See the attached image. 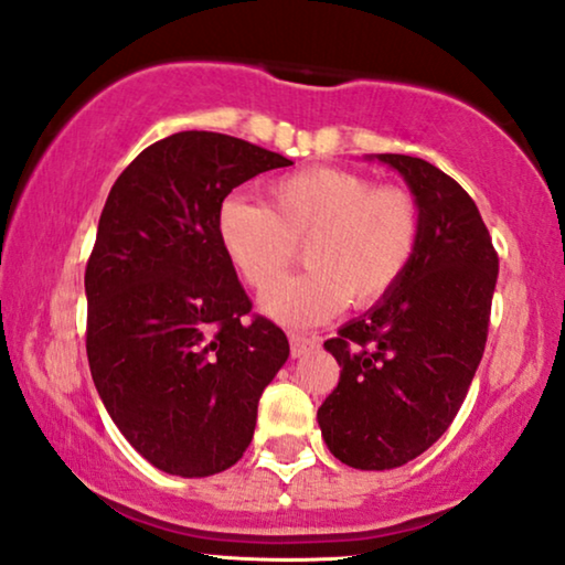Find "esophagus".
Returning <instances> with one entry per match:
<instances>
[{
    "mask_svg": "<svg viewBox=\"0 0 565 565\" xmlns=\"http://www.w3.org/2000/svg\"><path fill=\"white\" fill-rule=\"evenodd\" d=\"M289 343H291V356H305V353H310L315 345L320 343V338L315 333H299V330H291Z\"/></svg>",
    "mask_w": 565,
    "mask_h": 565,
    "instance_id": "esophagus-1",
    "label": "esophagus"
}]
</instances>
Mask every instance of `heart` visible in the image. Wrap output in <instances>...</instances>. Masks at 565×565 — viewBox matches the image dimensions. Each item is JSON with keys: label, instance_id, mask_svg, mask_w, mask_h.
Wrapping results in <instances>:
<instances>
[{"label": "heart", "instance_id": "heart-1", "mask_svg": "<svg viewBox=\"0 0 565 565\" xmlns=\"http://www.w3.org/2000/svg\"><path fill=\"white\" fill-rule=\"evenodd\" d=\"M266 206L222 201L216 239L247 287L268 291L298 259L313 268L266 297L274 318L326 320L345 302L366 307L397 287L420 243V204L408 188L374 185L343 168H310L270 180Z\"/></svg>", "mask_w": 565, "mask_h": 565}]
</instances>
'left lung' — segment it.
<instances>
[{"label": "left lung", "mask_w": 565, "mask_h": 565, "mask_svg": "<svg viewBox=\"0 0 565 565\" xmlns=\"http://www.w3.org/2000/svg\"><path fill=\"white\" fill-rule=\"evenodd\" d=\"M420 204V243L397 287L326 341L341 377L322 439L356 470L411 462L447 431L483 359L499 253L468 191L408 154H377Z\"/></svg>", "instance_id": "8db88e82"}]
</instances>
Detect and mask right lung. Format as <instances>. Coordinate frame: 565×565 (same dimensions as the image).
<instances>
[{"mask_svg":"<svg viewBox=\"0 0 565 565\" xmlns=\"http://www.w3.org/2000/svg\"><path fill=\"white\" fill-rule=\"evenodd\" d=\"M289 164L227 134L180 131L120 172L103 206L85 270L89 372L113 424L170 476L232 468L289 356L216 239L232 188Z\"/></svg>","mask_w":565,"mask_h":565,"instance_id":"1","label":"right lung"}]
</instances>
